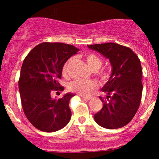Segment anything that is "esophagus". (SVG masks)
I'll use <instances>...</instances> for the list:
<instances>
[{"label": "esophagus", "mask_w": 159, "mask_h": 159, "mask_svg": "<svg viewBox=\"0 0 159 159\" xmlns=\"http://www.w3.org/2000/svg\"><path fill=\"white\" fill-rule=\"evenodd\" d=\"M81 97H83L84 98H86V99H90L92 98V96H82V95H80Z\"/></svg>", "instance_id": "obj_1"}]
</instances>
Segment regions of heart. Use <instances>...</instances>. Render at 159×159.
Masks as SVG:
<instances>
[{
	"label": "heart",
	"mask_w": 159,
	"mask_h": 159,
	"mask_svg": "<svg viewBox=\"0 0 159 159\" xmlns=\"http://www.w3.org/2000/svg\"><path fill=\"white\" fill-rule=\"evenodd\" d=\"M85 59L87 64L93 70H96V69H99L101 66L102 65V60L101 59V57H99L93 53H87L85 55ZM68 64L69 62H67L63 66V72H66ZM98 74L99 75L100 77L105 78H107V75H108V72L105 69H102L98 71ZM96 87H97V84L94 81L81 79V78L74 80V81L70 82L68 86L69 90L77 93L82 95V96H87L96 90Z\"/></svg>",
	"instance_id": "obj_1"
}]
</instances>
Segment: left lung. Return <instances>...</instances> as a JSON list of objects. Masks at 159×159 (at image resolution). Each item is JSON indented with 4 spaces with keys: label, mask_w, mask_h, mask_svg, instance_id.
<instances>
[{
    "label": "left lung",
    "mask_w": 159,
    "mask_h": 159,
    "mask_svg": "<svg viewBox=\"0 0 159 159\" xmlns=\"http://www.w3.org/2000/svg\"><path fill=\"white\" fill-rule=\"evenodd\" d=\"M88 48L108 58L112 73L102 87L107 94L95 121L105 129H114L127 125L138 110L141 101L142 68L138 57L131 48L114 43L88 45Z\"/></svg>",
    "instance_id": "left-lung-1"
}]
</instances>
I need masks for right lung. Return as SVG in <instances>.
<instances>
[{"label": "right lung", "mask_w": 159, "mask_h": 159, "mask_svg": "<svg viewBox=\"0 0 159 159\" xmlns=\"http://www.w3.org/2000/svg\"><path fill=\"white\" fill-rule=\"evenodd\" d=\"M78 52L72 45L45 42L34 47L24 60L19 80L21 105L29 122L40 131L56 132L71 119L69 102L75 95L52 99L51 92L64 90L58 80L64 63Z\"/></svg>", "instance_id": "1"}]
</instances>
